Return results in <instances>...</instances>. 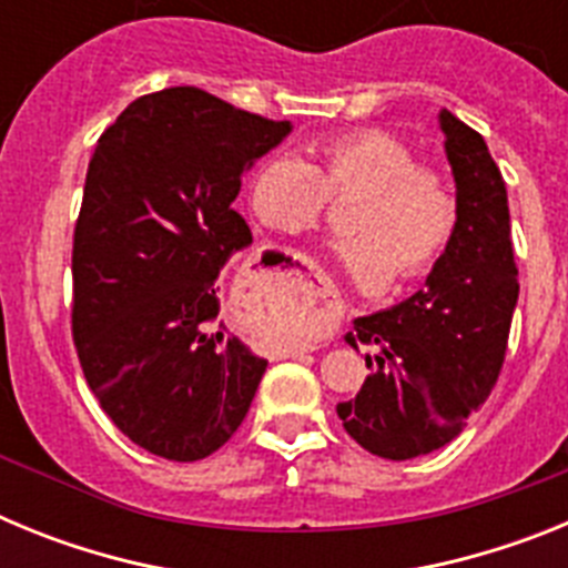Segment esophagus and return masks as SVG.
<instances>
[{
    "instance_id": "1",
    "label": "esophagus",
    "mask_w": 568,
    "mask_h": 568,
    "mask_svg": "<svg viewBox=\"0 0 568 568\" xmlns=\"http://www.w3.org/2000/svg\"><path fill=\"white\" fill-rule=\"evenodd\" d=\"M287 355H293V358H298V355H304V349H290Z\"/></svg>"
}]
</instances>
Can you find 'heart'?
<instances>
[{
	"label": "heart",
	"mask_w": 568,
	"mask_h": 568,
	"mask_svg": "<svg viewBox=\"0 0 568 568\" xmlns=\"http://www.w3.org/2000/svg\"><path fill=\"white\" fill-rule=\"evenodd\" d=\"M321 164L278 150L264 155L247 182L253 215L275 233L301 235L327 210L329 193L361 199L346 215L355 235L335 244L355 287L375 293L393 275L418 281L440 261L458 222V202L444 175L418 168L404 142L384 130H353L318 144Z\"/></svg>",
	"instance_id": "heart-1"
}]
</instances>
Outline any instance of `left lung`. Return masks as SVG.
Listing matches in <instances>:
<instances>
[{
	"label": "left lung",
	"instance_id": "left-lung-1",
	"mask_svg": "<svg viewBox=\"0 0 568 568\" xmlns=\"http://www.w3.org/2000/svg\"><path fill=\"white\" fill-rule=\"evenodd\" d=\"M458 222L424 290L353 321L346 344H375L358 395L335 406L355 444L386 460L429 455L464 433L504 366L518 267L509 202L484 135L440 110Z\"/></svg>",
	"mask_w": 568,
	"mask_h": 568
}]
</instances>
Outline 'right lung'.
<instances>
[{"mask_svg": "<svg viewBox=\"0 0 568 568\" xmlns=\"http://www.w3.org/2000/svg\"><path fill=\"white\" fill-rule=\"evenodd\" d=\"M293 133L210 97L135 99L99 139L73 233V341L90 389L135 446L202 460L247 415L267 361L215 324V281L253 244L241 179Z\"/></svg>", "mask_w": 568, "mask_h": 568, "instance_id": "right-lung-1", "label": "right lung"}]
</instances>
